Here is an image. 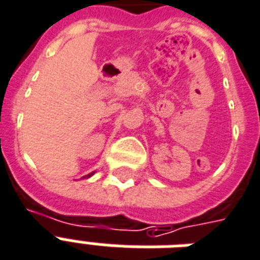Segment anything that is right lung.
Masks as SVG:
<instances>
[{"instance_id": "right-lung-1", "label": "right lung", "mask_w": 260, "mask_h": 260, "mask_svg": "<svg viewBox=\"0 0 260 260\" xmlns=\"http://www.w3.org/2000/svg\"><path fill=\"white\" fill-rule=\"evenodd\" d=\"M95 173V172H92V173H90V174H87V176H84V177H83V178H90L91 177V176H92V174H94Z\"/></svg>"}]
</instances>
